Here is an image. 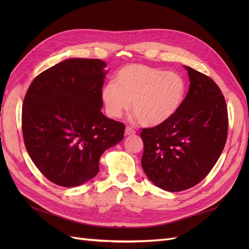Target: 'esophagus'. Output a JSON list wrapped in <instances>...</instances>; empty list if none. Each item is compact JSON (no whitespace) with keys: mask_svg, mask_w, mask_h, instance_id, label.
<instances>
[{"mask_svg":"<svg viewBox=\"0 0 249 249\" xmlns=\"http://www.w3.org/2000/svg\"><path fill=\"white\" fill-rule=\"evenodd\" d=\"M135 133H136V132H135V131L132 129V127H130V126H126V127H125V131H124L125 136H131V135H134Z\"/></svg>","mask_w":249,"mask_h":249,"instance_id":"34e87169","label":"esophagus"}]
</instances>
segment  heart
Returning a JSON list of instances; mask_svg holds the SVG:
<instances>
[{
	"instance_id": "heart-1",
	"label": "heart",
	"mask_w": 249,
	"mask_h": 249,
	"mask_svg": "<svg viewBox=\"0 0 249 249\" xmlns=\"http://www.w3.org/2000/svg\"><path fill=\"white\" fill-rule=\"evenodd\" d=\"M186 95V83L178 73L143 64H129L115 74L114 83L102 89L108 115L122 116L130 109L140 124L157 126L176 114Z\"/></svg>"
}]
</instances>
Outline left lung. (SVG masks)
<instances>
[{"label":"left lung","instance_id":"obj_1","mask_svg":"<svg viewBox=\"0 0 249 249\" xmlns=\"http://www.w3.org/2000/svg\"><path fill=\"white\" fill-rule=\"evenodd\" d=\"M182 106L168 122L143 129L142 168L152 183L169 192L198 184L214 167L228 137V109L216 83L189 66Z\"/></svg>","mask_w":249,"mask_h":249}]
</instances>
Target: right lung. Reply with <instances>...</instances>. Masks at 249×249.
<instances>
[{"mask_svg": "<svg viewBox=\"0 0 249 249\" xmlns=\"http://www.w3.org/2000/svg\"><path fill=\"white\" fill-rule=\"evenodd\" d=\"M106 66L100 59L64 60L38 74L26 93L27 152L56 185L76 187L93 178L103 153L124 139V124L101 111Z\"/></svg>", "mask_w": 249, "mask_h": 249, "instance_id": "right-lung-1", "label": "right lung"}]
</instances>
